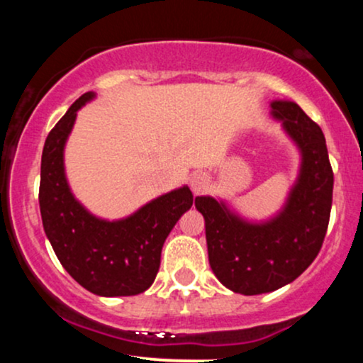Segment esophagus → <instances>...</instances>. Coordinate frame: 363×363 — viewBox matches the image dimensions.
Segmentation results:
<instances>
[{
	"label": "esophagus",
	"instance_id": "34e87169",
	"mask_svg": "<svg viewBox=\"0 0 363 363\" xmlns=\"http://www.w3.org/2000/svg\"><path fill=\"white\" fill-rule=\"evenodd\" d=\"M208 184H210V177H208L205 172H194L189 179V187L194 194L203 193L208 187Z\"/></svg>",
	"mask_w": 363,
	"mask_h": 363
}]
</instances>
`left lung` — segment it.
Listing matches in <instances>:
<instances>
[{
  "label": "left lung",
  "mask_w": 363,
  "mask_h": 363,
  "mask_svg": "<svg viewBox=\"0 0 363 363\" xmlns=\"http://www.w3.org/2000/svg\"><path fill=\"white\" fill-rule=\"evenodd\" d=\"M269 109L301 153L297 181L280 211L254 222L213 196L194 201L215 277L242 295L268 294L301 277L318 256L331 213L335 179L323 131L295 102L273 101Z\"/></svg>",
  "instance_id": "8db88e82"
}]
</instances>
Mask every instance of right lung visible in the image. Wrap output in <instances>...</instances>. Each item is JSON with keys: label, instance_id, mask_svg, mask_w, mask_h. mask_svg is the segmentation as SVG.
<instances>
[{"label": "right lung", "instance_id": "obj_1", "mask_svg": "<svg viewBox=\"0 0 363 363\" xmlns=\"http://www.w3.org/2000/svg\"><path fill=\"white\" fill-rule=\"evenodd\" d=\"M86 91L51 129L40 160L39 205L44 232L57 259L83 289L101 297L148 290L160 268L165 239L193 206L187 186L148 201L126 218L104 220L74 198L65 172V147L77 112L94 101Z\"/></svg>", "mask_w": 363, "mask_h": 363}]
</instances>
